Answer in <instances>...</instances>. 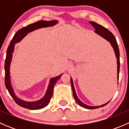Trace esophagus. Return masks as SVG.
I'll return each instance as SVG.
<instances>
[{"label":"esophagus","mask_w":129,"mask_h":129,"mask_svg":"<svg viewBox=\"0 0 129 129\" xmlns=\"http://www.w3.org/2000/svg\"><path fill=\"white\" fill-rule=\"evenodd\" d=\"M71 65H69V68H71Z\"/></svg>","instance_id":"esophagus-1"}]
</instances>
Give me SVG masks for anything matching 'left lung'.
Instances as JSON below:
<instances>
[{
  "mask_svg": "<svg viewBox=\"0 0 129 129\" xmlns=\"http://www.w3.org/2000/svg\"><path fill=\"white\" fill-rule=\"evenodd\" d=\"M89 23L94 27V28L95 29V32L97 33V34L101 36V37H102L103 38H104L105 39H106L108 42L110 43L112 47H113L114 50V52L115 54V56L117 58V79L119 80V70H120V53H119V49L118 47V44L117 42V40L115 39V37L113 35V34L108 29H107L106 28H105L103 26L101 25L97 24V23L94 22H89ZM71 86H72V89L73 92V95H74V99L76 101V102H77V104L80 106L82 107L85 108V109H98L99 107H102L105 106L109 103L110 101H109L107 103L104 104L100 105V106H90V105L85 104L84 103H83L79 98H78L77 95L76 94V92H75V88H74V83H73V80L72 78H71Z\"/></svg>",
  "mask_w": 129,
  "mask_h": 129,
  "instance_id": "left-lung-1",
  "label": "left lung"
}]
</instances>
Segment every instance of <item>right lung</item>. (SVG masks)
Returning <instances> with one entry per match:
<instances>
[{
	"label": "right lung",
	"instance_id": "right-lung-1",
	"mask_svg": "<svg viewBox=\"0 0 129 129\" xmlns=\"http://www.w3.org/2000/svg\"><path fill=\"white\" fill-rule=\"evenodd\" d=\"M57 23H58V21H57V20H50V21L40 20L37 22L28 25L26 27L20 28L15 34L12 39L11 40L10 45H9L7 50V54H6V61H5V85H6V88L8 90L9 93L13 98V99L14 100L15 103L17 104L20 107H22L27 109H30V110H38V109H41L46 107L49 104L52 95L54 85H55L57 82L59 80L62 74H60L56 77L52 78L50 79L46 93L41 99L37 101H34V102H27V101H24L20 99L19 97H17L16 95L15 94L14 89L12 87L11 83H10V63H11L12 58V53L14 52V45H15V43L20 42L29 32L34 31V30L38 29V28H42V27L53 26Z\"/></svg>",
	"mask_w": 129,
	"mask_h": 129
}]
</instances>
